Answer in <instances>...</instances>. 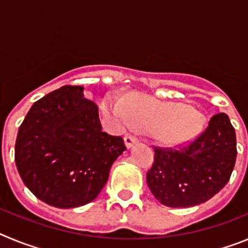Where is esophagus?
Instances as JSON below:
<instances>
[{"instance_id":"obj_1","label":"esophagus","mask_w":248,"mask_h":248,"mask_svg":"<svg viewBox=\"0 0 248 248\" xmlns=\"http://www.w3.org/2000/svg\"><path fill=\"white\" fill-rule=\"evenodd\" d=\"M124 141H125L126 148H130L131 145L138 141V137L134 134H126L125 138H124Z\"/></svg>"}]
</instances>
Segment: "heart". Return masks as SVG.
Wrapping results in <instances>:
<instances>
[{"instance_id":"1","label":"heart","mask_w":248,"mask_h":248,"mask_svg":"<svg viewBox=\"0 0 248 248\" xmlns=\"http://www.w3.org/2000/svg\"><path fill=\"white\" fill-rule=\"evenodd\" d=\"M104 111L123 123L151 129L160 144L175 146L194 139L203 128L200 111L177 103L160 102L154 98L137 95L126 104L119 98H110L104 103Z\"/></svg>"}]
</instances>
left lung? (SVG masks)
<instances>
[{"instance_id":"8db88e82","label":"left lung","mask_w":248,"mask_h":248,"mask_svg":"<svg viewBox=\"0 0 248 248\" xmlns=\"http://www.w3.org/2000/svg\"><path fill=\"white\" fill-rule=\"evenodd\" d=\"M146 183L156 200L169 207L200 205L217 194L235 168L236 134L225 113L215 114L205 130L174 148L154 146Z\"/></svg>"}]
</instances>
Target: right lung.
I'll return each mask as SVG.
<instances>
[{
    "mask_svg": "<svg viewBox=\"0 0 248 248\" xmlns=\"http://www.w3.org/2000/svg\"><path fill=\"white\" fill-rule=\"evenodd\" d=\"M80 85H63L37 100L18 129L15 160L22 181L59 209L91 202L107 184L124 140L102 130L98 105Z\"/></svg>",
    "mask_w": 248,
    "mask_h": 248,
    "instance_id": "1",
    "label": "right lung"
}]
</instances>
